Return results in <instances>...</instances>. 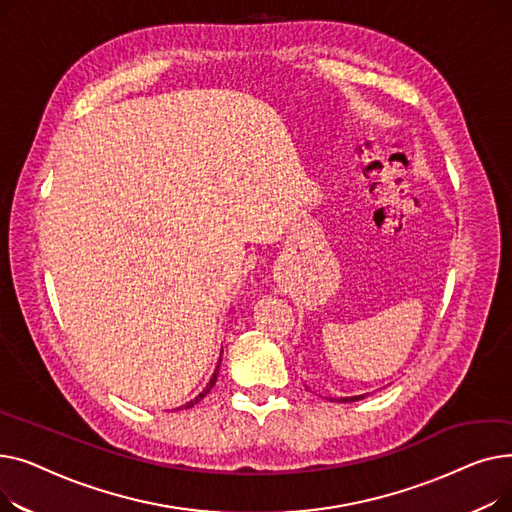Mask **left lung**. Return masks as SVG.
<instances>
[{
    "instance_id": "left-lung-1",
    "label": "left lung",
    "mask_w": 512,
    "mask_h": 512,
    "mask_svg": "<svg viewBox=\"0 0 512 512\" xmlns=\"http://www.w3.org/2000/svg\"><path fill=\"white\" fill-rule=\"evenodd\" d=\"M363 396H351V398H340V402H355V400H361Z\"/></svg>"
}]
</instances>
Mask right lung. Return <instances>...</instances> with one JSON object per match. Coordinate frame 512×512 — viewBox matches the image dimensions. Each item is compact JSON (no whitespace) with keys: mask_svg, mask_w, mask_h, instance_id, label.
<instances>
[{"mask_svg":"<svg viewBox=\"0 0 512 512\" xmlns=\"http://www.w3.org/2000/svg\"><path fill=\"white\" fill-rule=\"evenodd\" d=\"M220 361H222V359H220ZM218 371H220V365H218V369H215V371H213V378L209 380V384L205 386V390H203V392H201V394H199V396H197L195 400H191V402H186V405H184V409H191V407H195L199 400H203V398H205V396L209 394V390H211V388L215 386V382H218Z\"/></svg>","mask_w":512,"mask_h":512,"instance_id":"add662e5","label":"right lung"}]
</instances>
